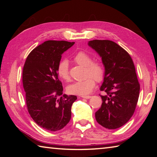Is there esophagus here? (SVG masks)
<instances>
[{
  "label": "esophagus",
  "instance_id": "esophagus-1",
  "mask_svg": "<svg viewBox=\"0 0 157 157\" xmlns=\"http://www.w3.org/2000/svg\"><path fill=\"white\" fill-rule=\"evenodd\" d=\"M82 98H85V99H89V98H91V96H90V95H83V96H81Z\"/></svg>",
  "mask_w": 157,
  "mask_h": 157
}]
</instances>
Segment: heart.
I'll list each match as a JSON object with an SVG mask.
<instances>
[{"instance_id": "b5f03b06", "label": "heart", "mask_w": 157, "mask_h": 157, "mask_svg": "<svg viewBox=\"0 0 157 157\" xmlns=\"http://www.w3.org/2000/svg\"><path fill=\"white\" fill-rule=\"evenodd\" d=\"M75 62L84 66V75L86 77L83 80L76 82L68 87V91L71 94L84 95L90 94L97 82H101L104 79L105 69L102 62L98 60H92V57L88 52L80 50L73 57ZM57 75L66 82L71 80L68 62L66 59H62L57 67Z\"/></svg>"}]
</instances>
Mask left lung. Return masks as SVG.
<instances>
[{
    "mask_svg": "<svg viewBox=\"0 0 157 157\" xmlns=\"http://www.w3.org/2000/svg\"><path fill=\"white\" fill-rule=\"evenodd\" d=\"M89 46L102 57L105 68L104 82L100 91L102 103L95 112L98 123L109 129H115L129 121L136 109L140 84L131 56L125 50L110 40H93Z\"/></svg>",
    "mask_w": 157,
    "mask_h": 157,
    "instance_id": "obj_1",
    "label": "left lung"
}]
</instances>
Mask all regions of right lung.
Listing matches in <instances>:
<instances>
[{"instance_id":"obj_1","label":"right lung","mask_w":157,"mask_h":157,"mask_svg":"<svg viewBox=\"0 0 157 157\" xmlns=\"http://www.w3.org/2000/svg\"><path fill=\"white\" fill-rule=\"evenodd\" d=\"M75 42L49 40L33 49L23 68V85L28 111L34 121L49 131L63 128L71 118L75 95H63L57 67L63 52Z\"/></svg>"}]
</instances>
